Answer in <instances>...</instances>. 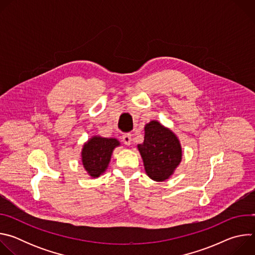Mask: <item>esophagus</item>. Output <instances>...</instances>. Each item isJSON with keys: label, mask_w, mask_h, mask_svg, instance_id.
Segmentation results:
<instances>
[{"label": "esophagus", "mask_w": 255, "mask_h": 255, "mask_svg": "<svg viewBox=\"0 0 255 255\" xmlns=\"http://www.w3.org/2000/svg\"><path fill=\"white\" fill-rule=\"evenodd\" d=\"M132 135L130 134V133H126V134H124L123 136H122V140H123V142L126 144V145H130L131 143H132V137H131Z\"/></svg>", "instance_id": "obj_1"}]
</instances>
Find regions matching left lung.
I'll use <instances>...</instances> for the list:
<instances>
[{
	"instance_id": "left-lung-1",
	"label": "left lung",
	"mask_w": 255,
	"mask_h": 255,
	"mask_svg": "<svg viewBox=\"0 0 255 255\" xmlns=\"http://www.w3.org/2000/svg\"><path fill=\"white\" fill-rule=\"evenodd\" d=\"M146 174L155 181L168 179L183 158L177 136L167 127L152 120L144 127V141L137 145Z\"/></svg>"
}]
</instances>
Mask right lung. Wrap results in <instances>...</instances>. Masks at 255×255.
<instances>
[{"label": "right lung", "mask_w": 255, "mask_h": 255, "mask_svg": "<svg viewBox=\"0 0 255 255\" xmlns=\"http://www.w3.org/2000/svg\"><path fill=\"white\" fill-rule=\"evenodd\" d=\"M120 142L116 138H105L99 135L91 137L82 149V162L88 174L97 178L102 175L110 163L112 153Z\"/></svg>", "instance_id": "1"}]
</instances>
